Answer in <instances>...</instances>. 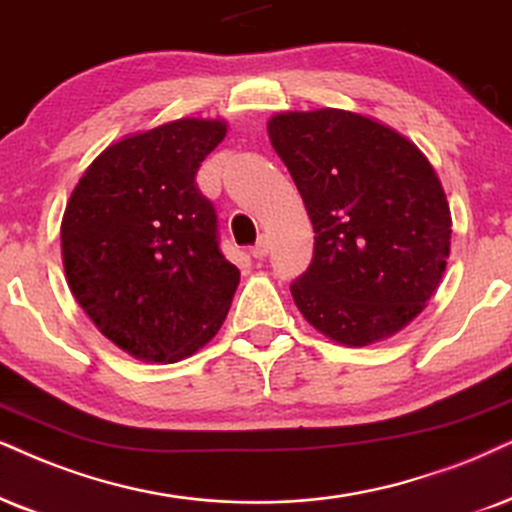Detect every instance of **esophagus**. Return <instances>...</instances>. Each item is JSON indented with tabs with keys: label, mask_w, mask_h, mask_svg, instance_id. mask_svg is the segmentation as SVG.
Instances as JSON below:
<instances>
[{
	"label": "esophagus",
	"mask_w": 512,
	"mask_h": 512,
	"mask_svg": "<svg viewBox=\"0 0 512 512\" xmlns=\"http://www.w3.org/2000/svg\"><path fill=\"white\" fill-rule=\"evenodd\" d=\"M267 252H269V241L267 238H260V241L252 245L250 255L255 257V260H264V257H267Z\"/></svg>",
	"instance_id": "esophagus-1"
}]
</instances>
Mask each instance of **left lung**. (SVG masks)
<instances>
[{
	"label": "left lung",
	"instance_id": "left-lung-1",
	"mask_svg": "<svg viewBox=\"0 0 512 512\" xmlns=\"http://www.w3.org/2000/svg\"><path fill=\"white\" fill-rule=\"evenodd\" d=\"M269 139L314 226L290 293L316 331L349 347L390 338L423 312L446 269L451 212L435 170L394 129L321 108L278 113Z\"/></svg>",
	"mask_w": 512,
	"mask_h": 512
}]
</instances>
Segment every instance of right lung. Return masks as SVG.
Masks as SVG:
<instances>
[{
    "label": "right lung",
    "instance_id": "obj_1",
    "mask_svg": "<svg viewBox=\"0 0 512 512\" xmlns=\"http://www.w3.org/2000/svg\"><path fill=\"white\" fill-rule=\"evenodd\" d=\"M184 118L108 146L77 181L61 224L63 267L96 328L132 357L172 364L215 338L241 271L219 248L196 184L224 139Z\"/></svg>",
    "mask_w": 512,
    "mask_h": 512
}]
</instances>
